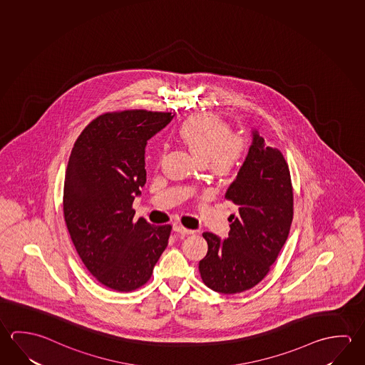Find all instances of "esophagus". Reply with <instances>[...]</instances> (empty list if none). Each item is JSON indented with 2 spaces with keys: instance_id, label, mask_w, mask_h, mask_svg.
I'll return each instance as SVG.
<instances>
[{
  "instance_id": "obj_1",
  "label": "esophagus",
  "mask_w": 365,
  "mask_h": 365,
  "mask_svg": "<svg viewBox=\"0 0 365 365\" xmlns=\"http://www.w3.org/2000/svg\"><path fill=\"white\" fill-rule=\"evenodd\" d=\"M174 230L178 232V233H182V235H193V233H195L193 230H187V228H185L183 225H180V224H175V225H174Z\"/></svg>"
}]
</instances>
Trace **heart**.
I'll return each instance as SVG.
<instances>
[{
	"mask_svg": "<svg viewBox=\"0 0 365 365\" xmlns=\"http://www.w3.org/2000/svg\"><path fill=\"white\" fill-rule=\"evenodd\" d=\"M178 135L192 155L198 161H205L217 177L233 173L247 153L246 138L230 133L228 124L212 114L188 118L180 125Z\"/></svg>",
	"mask_w": 365,
	"mask_h": 365,
	"instance_id": "obj_1",
	"label": "heart"
}]
</instances>
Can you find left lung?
Listing matches in <instances>:
<instances>
[{
	"mask_svg": "<svg viewBox=\"0 0 365 365\" xmlns=\"http://www.w3.org/2000/svg\"><path fill=\"white\" fill-rule=\"evenodd\" d=\"M225 198L237 206L228 237L210 232L207 254L198 262L201 278L215 292L238 294L267 275L287 240L294 217V192L287 163L256 129L236 180Z\"/></svg>",
	"mask_w": 365,
	"mask_h": 365,
	"instance_id": "8db88e82",
	"label": "left lung"
}]
</instances>
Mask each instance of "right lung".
Segmentation results:
<instances>
[{"mask_svg":"<svg viewBox=\"0 0 365 365\" xmlns=\"http://www.w3.org/2000/svg\"><path fill=\"white\" fill-rule=\"evenodd\" d=\"M170 113H108L84 128L65 172L64 217L86 268L103 286L128 292L151 278L170 225L133 220L146 183L145 148Z\"/></svg>","mask_w":365,"mask_h":365,"instance_id":"right-lung-1","label":"right lung"}]
</instances>
